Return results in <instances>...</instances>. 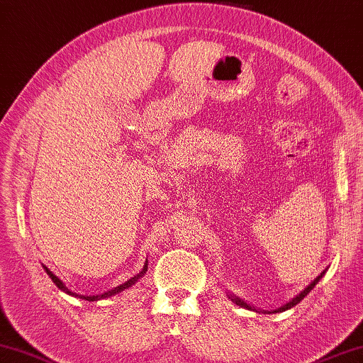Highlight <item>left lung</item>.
Instances as JSON below:
<instances>
[{
  "label": "left lung",
  "instance_id": "left-lung-1",
  "mask_svg": "<svg viewBox=\"0 0 363 363\" xmlns=\"http://www.w3.org/2000/svg\"><path fill=\"white\" fill-rule=\"evenodd\" d=\"M324 276V271L321 272V274L320 276H318L315 280H313V282L312 284H310L307 288H306V290L304 291H301L298 296H296V298H293L290 302H288V304H285V306H282V307H280V308H277L276 310V312H269V313H277V312H285V310H288V308H291V307H294L296 304H299V302L302 301V299H304L306 298V296L310 293V291H312L313 290V288H315V285L318 284V282H320V279ZM233 302H236V304H238V306H241V307H246V308H250L247 304H246V302H244V301H241V299H238V298H235V296H232V298H230Z\"/></svg>",
  "mask_w": 363,
  "mask_h": 363
}]
</instances>
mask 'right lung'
Instances as JSON below:
<instances>
[{
	"label": "right lung",
	"mask_w": 363,
	"mask_h": 363,
	"mask_svg": "<svg viewBox=\"0 0 363 363\" xmlns=\"http://www.w3.org/2000/svg\"><path fill=\"white\" fill-rule=\"evenodd\" d=\"M43 269L47 271V274H48V276L51 277V280H53V282L56 284V286L59 288V290H62V291H65V293H67V294H72V296H78V294H75V293H72V291L69 290V288L65 286V285L61 282V280H59V279H57V277L53 274V272H51V271L47 268V266H43ZM145 271H147V263L144 264V269L140 271L138 276L131 277L130 280H127V282L122 284V285H119V286H116L114 290H111V291H108V293H103V294H97V296H81V294H79V298H81V299H86V301H89V302H92V301H99V299H105V298H109V296H113V294L121 293V291H123V290H125V288H128V286H131V285H135V284L138 282V280H139L140 277H143V276L145 274Z\"/></svg>",
	"instance_id": "obj_1"
}]
</instances>
